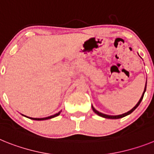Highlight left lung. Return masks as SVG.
<instances>
[{
    "instance_id": "left-lung-1",
    "label": "left lung",
    "mask_w": 154,
    "mask_h": 154,
    "mask_svg": "<svg viewBox=\"0 0 154 154\" xmlns=\"http://www.w3.org/2000/svg\"><path fill=\"white\" fill-rule=\"evenodd\" d=\"M146 85H145V89H144V92H143V93L142 96H141L140 99V101H139L138 103H137V104L135 106L133 107V108L131 110H130V111H129V112H126V113H123V114H122V115H118V116H109V115H106V114H103V113H102V112H99V111H97V110H96V109L94 108L93 106H92V110H93V111H94V112H95V113H96V114H97V115L100 116H102V117L107 118V119H119V118L124 117V116H126L129 115V114H130V113H131V112H133V111H134V110H135L137 108V106H138L140 104V103H141V101H142L143 98L144 93H145V91H146Z\"/></svg>"
}]
</instances>
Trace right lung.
<instances>
[{
  "mask_svg": "<svg viewBox=\"0 0 154 154\" xmlns=\"http://www.w3.org/2000/svg\"><path fill=\"white\" fill-rule=\"evenodd\" d=\"M60 113H61V112H58V113L55 114V115H52V116H48V117H45V118H31V117H30V119H34V120H45V119H51V118L55 117V116H58ZM27 117H28V116H27ZM28 118H29V117H28Z\"/></svg>",
  "mask_w": 154,
  "mask_h": 154,
  "instance_id": "1",
  "label": "right lung"
}]
</instances>
